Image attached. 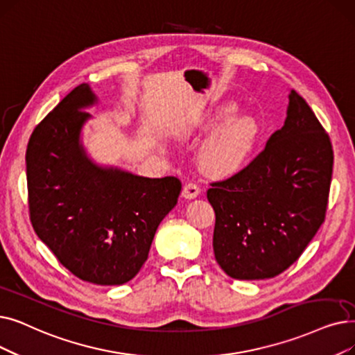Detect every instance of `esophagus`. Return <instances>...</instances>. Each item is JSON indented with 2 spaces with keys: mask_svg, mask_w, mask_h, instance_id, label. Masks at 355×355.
Returning a JSON list of instances; mask_svg holds the SVG:
<instances>
[{
  "mask_svg": "<svg viewBox=\"0 0 355 355\" xmlns=\"http://www.w3.org/2000/svg\"><path fill=\"white\" fill-rule=\"evenodd\" d=\"M200 194V187L196 182H187L182 189V197L186 198H196Z\"/></svg>",
  "mask_w": 355,
  "mask_h": 355,
  "instance_id": "esophagus-1",
  "label": "esophagus"
}]
</instances>
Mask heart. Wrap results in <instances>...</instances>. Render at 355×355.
Here are the masks:
<instances>
[{"label":"heart","instance_id":"1","mask_svg":"<svg viewBox=\"0 0 355 355\" xmlns=\"http://www.w3.org/2000/svg\"><path fill=\"white\" fill-rule=\"evenodd\" d=\"M257 136L258 128L251 117L230 120L205 144L200 162L210 173L235 171L251 155Z\"/></svg>","mask_w":355,"mask_h":355}]
</instances>
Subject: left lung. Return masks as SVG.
<instances>
[{
	"label": "left lung",
	"instance_id": "8db88e82",
	"mask_svg": "<svg viewBox=\"0 0 355 355\" xmlns=\"http://www.w3.org/2000/svg\"><path fill=\"white\" fill-rule=\"evenodd\" d=\"M329 135L295 89L284 126L241 171L210 182L214 258L236 280L271 279L303 254L325 222L332 180Z\"/></svg>",
	"mask_w": 355,
	"mask_h": 355
}]
</instances>
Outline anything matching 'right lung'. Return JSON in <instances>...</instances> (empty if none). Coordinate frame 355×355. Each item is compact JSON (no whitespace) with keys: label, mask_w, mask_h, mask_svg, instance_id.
Masks as SVG:
<instances>
[{"label":"right lung","mask_w":355,"mask_h":355,"mask_svg":"<svg viewBox=\"0 0 355 355\" xmlns=\"http://www.w3.org/2000/svg\"><path fill=\"white\" fill-rule=\"evenodd\" d=\"M94 101L89 87L78 85L35 128L26 152L28 213L36 235L75 277L117 286L145 264L181 181L92 164L80 133L89 117L81 109Z\"/></svg>","instance_id":"obj_1"}]
</instances>
